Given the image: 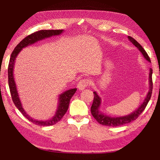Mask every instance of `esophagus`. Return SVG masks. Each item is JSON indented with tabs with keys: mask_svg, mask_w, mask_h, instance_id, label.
Instances as JSON below:
<instances>
[{
	"mask_svg": "<svg viewBox=\"0 0 160 160\" xmlns=\"http://www.w3.org/2000/svg\"><path fill=\"white\" fill-rule=\"evenodd\" d=\"M90 85V81L89 79H83L79 81V82L78 83L77 88L79 90H83Z\"/></svg>",
	"mask_w": 160,
	"mask_h": 160,
	"instance_id": "esophagus-1",
	"label": "esophagus"
}]
</instances>
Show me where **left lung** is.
I'll return each instance as SVG.
<instances>
[{
  "label": "left lung",
  "instance_id": "8db88e82",
  "mask_svg": "<svg viewBox=\"0 0 160 160\" xmlns=\"http://www.w3.org/2000/svg\"><path fill=\"white\" fill-rule=\"evenodd\" d=\"M129 41H131L132 44L135 45L138 48L141 53L144 56V58L149 62H151L150 57H149L148 53H146L144 48L140 45L136 40L134 39L131 37H128ZM152 70L151 68L149 71V90L148 92L146 95V97L144 99V101L141 104V105L136 110L130 113V114L122 116H111L104 114V113L101 112L100 109V105H101L102 99L97 94L96 92H94V100L92 105L91 107V113L93 117L96 119L97 121L100 124L107 126H112V127H116L123 126L124 124L131 123V121H134L138 117L139 115L141 113L147 106L148 102L150 101V97L152 95Z\"/></svg>",
  "mask_w": 160,
  "mask_h": 160
}]
</instances>
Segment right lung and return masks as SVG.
Returning <instances> with one entry per match:
<instances>
[{
    "label": "right lung",
    "mask_w": 160,
    "mask_h": 160,
    "mask_svg": "<svg viewBox=\"0 0 160 160\" xmlns=\"http://www.w3.org/2000/svg\"><path fill=\"white\" fill-rule=\"evenodd\" d=\"M63 31L64 30H63V29H56V30L51 29V30H40L34 32V33L26 37L23 40H22V41L17 45V47L15 48V49L13 50L11 56H10L8 73V85L10 94H11L12 99L13 102H14L15 107L18 108V110L20 111L22 113V115L25 116V118H28L29 121H30L31 122L38 126H49L58 123V121L63 118L65 113H66L69 107L70 100L72 98V97L74 95L77 89H70V90H67L62 94H59L58 107L55 112V115H54L51 118L47 121H38L36 120V119L32 118L26 113L25 109H23L22 104L20 99V97H19L17 86H16V83L14 78V74H13L15 59L23 48H25L29 45H32L37 42L41 41V40L47 39V38H49L53 36H58V35H60L61 34L63 33Z\"/></svg>",
    "instance_id": "add662e5"
}]
</instances>
